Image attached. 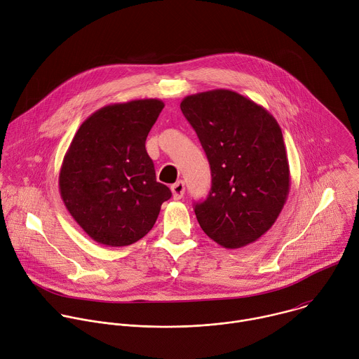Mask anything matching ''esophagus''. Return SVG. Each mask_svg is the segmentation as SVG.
<instances>
[{"mask_svg":"<svg viewBox=\"0 0 359 359\" xmlns=\"http://www.w3.org/2000/svg\"><path fill=\"white\" fill-rule=\"evenodd\" d=\"M170 190H172L173 198H175V200H180V198L184 196V190H186V187H184V182H182V180L176 182L175 184H172Z\"/></svg>","mask_w":359,"mask_h":359,"instance_id":"esophagus-1","label":"esophagus"}]
</instances>
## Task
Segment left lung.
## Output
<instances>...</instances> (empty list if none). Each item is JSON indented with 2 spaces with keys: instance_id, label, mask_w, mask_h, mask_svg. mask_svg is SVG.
I'll use <instances>...</instances> for the list:
<instances>
[{
  "instance_id": "8db88e82",
  "label": "left lung",
  "mask_w": 359,
  "mask_h": 359,
  "mask_svg": "<svg viewBox=\"0 0 359 359\" xmlns=\"http://www.w3.org/2000/svg\"><path fill=\"white\" fill-rule=\"evenodd\" d=\"M211 169V190L194 212L201 229L228 250L271 229L290 190L282 130L273 115L232 90L191 94L180 102Z\"/></svg>"
}]
</instances>
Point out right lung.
<instances>
[{
  "label": "right lung",
  "mask_w": 359,
  "mask_h": 359,
  "mask_svg": "<svg viewBox=\"0 0 359 359\" xmlns=\"http://www.w3.org/2000/svg\"><path fill=\"white\" fill-rule=\"evenodd\" d=\"M165 107L158 98L105 105L77 130L59 173L62 200L83 231L107 247H127L156 222L172 197L156 182L145 142Z\"/></svg>",
  "instance_id": "obj_1"
}]
</instances>
